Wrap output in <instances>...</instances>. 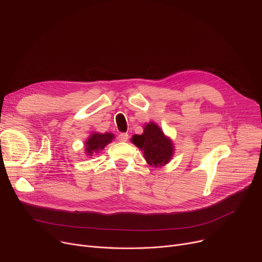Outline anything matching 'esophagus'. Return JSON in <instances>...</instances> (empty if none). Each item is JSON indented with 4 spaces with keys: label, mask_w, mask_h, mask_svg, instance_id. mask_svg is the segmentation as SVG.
Instances as JSON below:
<instances>
[{
    "label": "esophagus",
    "mask_w": 262,
    "mask_h": 262,
    "mask_svg": "<svg viewBox=\"0 0 262 262\" xmlns=\"http://www.w3.org/2000/svg\"><path fill=\"white\" fill-rule=\"evenodd\" d=\"M128 140V134L127 133H123L119 135V141L120 142H126Z\"/></svg>",
    "instance_id": "esophagus-1"
}]
</instances>
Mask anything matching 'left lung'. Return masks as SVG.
<instances>
[{"mask_svg":"<svg viewBox=\"0 0 262 262\" xmlns=\"http://www.w3.org/2000/svg\"><path fill=\"white\" fill-rule=\"evenodd\" d=\"M132 142L143 152L146 162L153 168L169 163L174 155V144L154 122L145 123L141 135H134Z\"/></svg>","mask_w":262,"mask_h":262,"instance_id":"left-lung-1","label":"left lung"}]
</instances>
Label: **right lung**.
<instances>
[{"mask_svg": "<svg viewBox=\"0 0 262 262\" xmlns=\"http://www.w3.org/2000/svg\"><path fill=\"white\" fill-rule=\"evenodd\" d=\"M115 139L113 133H96L93 132L85 141V154L92 156L93 154L100 153L104 147Z\"/></svg>", "mask_w": 262, "mask_h": 262, "instance_id": "add662e5", "label": "right lung"}]
</instances>
